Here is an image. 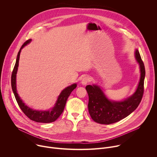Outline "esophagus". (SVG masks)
Returning a JSON list of instances; mask_svg holds the SVG:
<instances>
[{
  "label": "esophagus",
  "mask_w": 157,
  "mask_h": 157,
  "mask_svg": "<svg viewBox=\"0 0 157 157\" xmlns=\"http://www.w3.org/2000/svg\"><path fill=\"white\" fill-rule=\"evenodd\" d=\"M89 81H90V79H89V78L88 76H84L82 79V81H81V84L82 85H86V84H87Z\"/></svg>",
  "instance_id": "obj_1"
}]
</instances>
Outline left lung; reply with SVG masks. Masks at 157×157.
Returning <instances> with one entry per match:
<instances>
[{"label":"left lung","instance_id":"obj_1","mask_svg":"<svg viewBox=\"0 0 157 157\" xmlns=\"http://www.w3.org/2000/svg\"><path fill=\"white\" fill-rule=\"evenodd\" d=\"M135 56L140 65V79L136 91L124 101H110L99 86H86V89L89 96V113L96 122L107 125L116 123L130 115L140 103L144 92L145 70L138 50L136 51Z\"/></svg>","mask_w":157,"mask_h":157}]
</instances>
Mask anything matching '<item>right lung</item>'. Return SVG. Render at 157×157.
<instances>
[{
	"instance_id": "add662e5",
	"label": "right lung",
	"mask_w": 157,
	"mask_h": 157,
	"mask_svg": "<svg viewBox=\"0 0 157 157\" xmlns=\"http://www.w3.org/2000/svg\"><path fill=\"white\" fill-rule=\"evenodd\" d=\"M32 41L31 39L27 40L21 47L16 59V63L13 70L12 71V76H11V85L13 93L14 94L15 98L16 101L21 109V110L23 111V113L32 121H35L36 122H41V123H50L55 121L62 114L64 110L66 101L68 99L69 96L71 93V92L76 87V84H73L68 87H66L60 93L58 98L56 101L55 105L52 109L49 110L48 111H41V110H33L29 107L27 106L21 99L20 98L17 92V88H16V74L18 70V61L20 58V54L21 50L27 44H29Z\"/></svg>"
}]
</instances>
